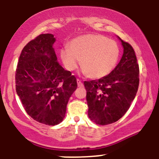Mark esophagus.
Listing matches in <instances>:
<instances>
[{"mask_svg":"<svg viewBox=\"0 0 159 159\" xmlns=\"http://www.w3.org/2000/svg\"><path fill=\"white\" fill-rule=\"evenodd\" d=\"M77 84H78V87H83L84 86V84L82 83L81 80H79V79H77Z\"/></svg>","mask_w":159,"mask_h":159,"instance_id":"obj_1","label":"esophagus"}]
</instances>
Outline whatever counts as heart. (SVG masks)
I'll use <instances>...</instances> for the list:
<instances>
[{
	"label": "heart",
	"instance_id": "b5f03b06",
	"mask_svg": "<svg viewBox=\"0 0 159 159\" xmlns=\"http://www.w3.org/2000/svg\"><path fill=\"white\" fill-rule=\"evenodd\" d=\"M116 42L101 34H87L75 38L68 47L61 49L60 55L66 69L73 71L81 60V72L98 79L111 73L120 57Z\"/></svg>",
	"mask_w": 159,
	"mask_h": 159
}]
</instances>
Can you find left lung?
Returning <instances> with one entry per match:
<instances>
[{
    "mask_svg": "<svg viewBox=\"0 0 159 159\" xmlns=\"http://www.w3.org/2000/svg\"><path fill=\"white\" fill-rule=\"evenodd\" d=\"M123 54L107 76L84 81L89 118L98 125L119 120L130 107L139 86V66L132 45L122 40Z\"/></svg>",
    "mask_w": 159,
    "mask_h": 159,
    "instance_id": "obj_1",
    "label": "left lung"
}]
</instances>
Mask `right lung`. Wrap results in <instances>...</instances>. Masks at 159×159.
Returning a JSON list of instances; mask_svg holds the SVG:
<instances>
[{
	"label": "right lung",
	"instance_id": "right-lung-1",
	"mask_svg": "<svg viewBox=\"0 0 159 159\" xmlns=\"http://www.w3.org/2000/svg\"><path fill=\"white\" fill-rule=\"evenodd\" d=\"M51 34H40L24 47L16 72V90L27 114L48 125L61 123L77 80L57 62Z\"/></svg>",
	"mask_w": 159,
	"mask_h": 159
}]
</instances>
